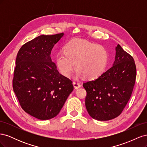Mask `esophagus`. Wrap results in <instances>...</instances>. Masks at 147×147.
<instances>
[{"label":"esophagus","instance_id":"esophagus-1","mask_svg":"<svg viewBox=\"0 0 147 147\" xmlns=\"http://www.w3.org/2000/svg\"><path fill=\"white\" fill-rule=\"evenodd\" d=\"M73 84L74 86V88L75 89H78V88H80L81 86V84L80 83H78V82H73Z\"/></svg>","mask_w":147,"mask_h":147}]
</instances>
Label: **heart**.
I'll list each match as a JSON object with an SVG mask.
<instances>
[{"mask_svg":"<svg viewBox=\"0 0 147 147\" xmlns=\"http://www.w3.org/2000/svg\"><path fill=\"white\" fill-rule=\"evenodd\" d=\"M64 52L56 57L59 72L69 77L75 67L77 75L87 80H94L104 72L108 63L109 53L100 45L81 39H74L66 43Z\"/></svg>","mask_w":147,"mask_h":147,"instance_id":"b5f03b06","label":"heart"}]
</instances>
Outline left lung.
<instances>
[{
	"label": "left lung",
	"instance_id": "left-lung-1",
	"mask_svg": "<svg viewBox=\"0 0 147 147\" xmlns=\"http://www.w3.org/2000/svg\"><path fill=\"white\" fill-rule=\"evenodd\" d=\"M136 75L134 58L118 44L112 67L94 80L83 84L89 115L99 121L118 117L131 96Z\"/></svg>",
	"mask_w": 147,
	"mask_h": 147
}]
</instances>
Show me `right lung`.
<instances>
[{
  "mask_svg": "<svg viewBox=\"0 0 147 147\" xmlns=\"http://www.w3.org/2000/svg\"><path fill=\"white\" fill-rule=\"evenodd\" d=\"M63 35H40L24 44L17 54L13 91L21 108L39 119L58 115L74 90L72 80L58 72L50 56Z\"/></svg>",
  "mask_w": 147,
  "mask_h": 147,
  "instance_id": "right-lung-1",
  "label": "right lung"
}]
</instances>
